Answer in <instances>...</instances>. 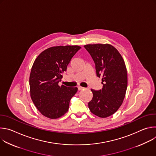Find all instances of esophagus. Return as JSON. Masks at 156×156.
<instances>
[{
    "label": "esophagus",
    "instance_id": "1",
    "mask_svg": "<svg viewBox=\"0 0 156 156\" xmlns=\"http://www.w3.org/2000/svg\"><path fill=\"white\" fill-rule=\"evenodd\" d=\"M78 89L79 91H81V90H84V89H85V88L83 87H81V86H78Z\"/></svg>",
    "mask_w": 156,
    "mask_h": 156
}]
</instances>
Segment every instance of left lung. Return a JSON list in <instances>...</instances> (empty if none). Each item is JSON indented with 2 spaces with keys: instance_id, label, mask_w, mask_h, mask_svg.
Instances as JSON below:
<instances>
[{
  "instance_id": "8db88e82",
  "label": "left lung",
  "mask_w": 156,
  "mask_h": 156,
  "mask_svg": "<svg viewBox=\"0 0 156 156\" xmlns=\"http://www.w3.org/2000/svg\"><path fill=\"white\" fill-rule=\"evenodd\" d=\"M84 48L96 65V75L102 77V88L91 90L93 96L88 107L94 115L105 118L114 114L122 105L127 88V72L119 51L110 44H87Z\"/></svg>"
}]
</instances>
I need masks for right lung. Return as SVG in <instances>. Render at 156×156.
Here are the masks:
<instances>
[{"mask_svg": "<svg viewBox=\"0 0 156 156\" xmlns=\"http://www.w3.org/2000/svg\"><path fill=\"white\" fill-rule=\"evenodd\" d=\"M78 46L50 48L35 60L30 76L31 99L39 112L49 119H57L67 112L70 101L78 88L60 86L62 74L75 54Z\"/></svg>", "mask_w": 156, "mask_h": 156, "instance_id": "add662e5", "label": "right lung"}]
</instances>
